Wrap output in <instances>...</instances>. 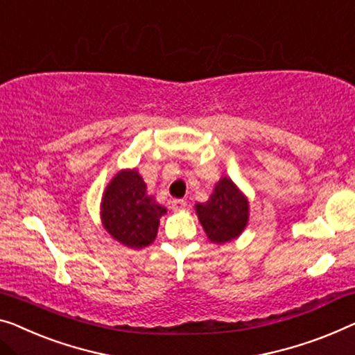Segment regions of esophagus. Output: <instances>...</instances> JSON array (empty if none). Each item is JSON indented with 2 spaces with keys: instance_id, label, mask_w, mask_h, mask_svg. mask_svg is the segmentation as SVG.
<instances>
[{
  "instance_id": "obj_1",
  "label": "esophagus",
  "mask_w": 355,
  "mask_h": 355,
  "mask_svg": "<svg viewBox=\"0 0 355 355\" xmlns=\"http://www.w3.org/2000/svg\"><path fill=\"white\" fill-rule=\"evenodd\" d=\"M171 207H172V210H182V209L187 207V200H184V199H173L171 202Z\"/></svg>"
}]
</instances>
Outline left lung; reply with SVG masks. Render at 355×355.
I'll use <instances>...</instances> for the list:
<instances>
[{
	"instance_id": "left-lung-1",
	"label": "left lung",
	"mask_w": 355,
	"mask_h": 355,
	"mask_svg": "<svg viewBox=\"0 0 355 355\" xmlns=\"http://www.w3.org/2000/svg\"><path fill=\"white\" fill-rule=\"evenodd\" d=\"M196 211L209 239L225 244L244 231L248 220V202L236 184L223 177L216 183L207 202L196 205Z\"/></svg>"
}]
</instances>
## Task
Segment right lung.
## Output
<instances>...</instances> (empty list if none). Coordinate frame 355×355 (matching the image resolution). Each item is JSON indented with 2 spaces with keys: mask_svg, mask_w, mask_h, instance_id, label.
<instances>
[{
  "mask_svg": "<svg viewBox=\"0 0 355 355\" xmlns=\"http://www.w3.org/2000/svg\"><path fill=\"white\" fill-rule=\"evenodd\" d=\"M164 214L166 209L146 194V184L135 171L119 172L103 194V226L130 248L146 247L155 241Z\"/></svg>",
  "mask_w": 355,
  "mask_h": 355,
  "instance_id": "add662e5",
  "label": "right lung"
}]
</instances>
